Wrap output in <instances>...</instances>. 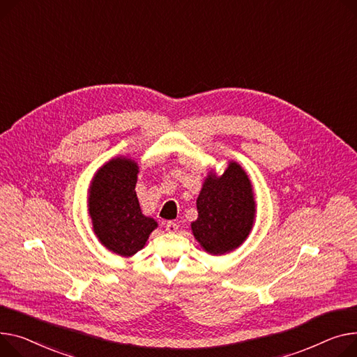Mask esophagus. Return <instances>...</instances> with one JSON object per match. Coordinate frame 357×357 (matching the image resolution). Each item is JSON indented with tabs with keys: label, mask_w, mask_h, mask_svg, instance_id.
<instances>
[{
	"label": "esophagus",
	"mask_w": 357,
	"mask_h": 357,
	"mask_svg": "<svg viewBox=\"0 0 357 357\" xmlns=\"http://www.w3.org/2000/svg\"><path fill=\"white\" fill-rule=\"evenodd\" d=\"M178 228H179V225L176 222H174V221H169L168 224L165 225L166 232H169V234H175L178 231Z\"/></svg>",
	"instance_id": "esophagus-1"
}]
</instances>
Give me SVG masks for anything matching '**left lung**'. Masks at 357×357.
Listing matches in <instances>:
<instances>
[{
	"mask_svg": "<svg viewBox=\"0 0 357 357\" xmlns=\"http://www.w3.org/2000/svg\"><path fill=\"white\" fill-rule=\"evenodd\" d=\"M198 218L191 224L195 240L212 254L238 248L250 235L255 218L252 185L236 162L221 176L209 172L197 199Z\"/></svg>",
	"mask_w": 357,
	"mask_h": 357,
	"instance_id": "obj_1",
	"label": "left lung"
}]
</instances>
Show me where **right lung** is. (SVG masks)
Returning <instances> with one entry per match:
<instances>
[{"instance_id":"add662e5","label":"right lung","mask_w":357,"mask_h":357,"mask_svg":"<svg viewBox=\"0 0 357 357\" xmlns=\"http://www.w3.org/2000/svg\"><path fill=\"white\" fill-rule=\"evenodd\" d=\"M137 163L117 156L106 162L89 188V213L93 231L112 252L132 257L145 247L158 222L142 213L135 191Z\"/></svg>"}]
</instances>
